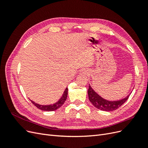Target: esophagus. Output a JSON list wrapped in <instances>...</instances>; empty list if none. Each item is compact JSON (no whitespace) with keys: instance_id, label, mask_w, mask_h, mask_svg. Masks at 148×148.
Listing matches in <instances>:
<instances>
[{"instance_id":"obj_1","label":"esophagus","mask_w":148,"mask_h":148,"mask_svg":"<svg viewBox=\"0 0 148 148\" xmlns=\"http://www.w3.org/2000/svg\"><path fill=\"white\" fill-rule=\"evenodd\" d=\"M83 71H84V72H85V70H83Z\"/></svg>"}]
</instances>
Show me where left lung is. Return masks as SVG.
Wrapping results in <instances>:
<instances>
[{
	"instance_id": "8db88e82",
	"label": "left lung",
	"mask_w": 148,
	"mask_h": 148,
	"mask_svg": "<svg viewBox=\"0 0 148 148\" xmlns=\"http://www.w3.org/2000/svg\"><path fill=\"white\" fill-rule=\"evenodd\" d=\"M89 99L92 103V105L96 107L97 109L105 111H113L122 106L127 101L130 95L117 101H109L103 99L100 96L93 90L92 88L89 85V89L88 91Z\"/></svg>"
}]
</instances>
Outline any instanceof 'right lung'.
Masks as SVG:
<instances>
[{
  "mask_svg": "<svg viewBox=\"0 0 148 148\" xmlns=\"http://www.w3.org/2000/svg\"><path fill=\"white\" fill-rule=\"evenodd\" d=\"M67 95H68V88H66L65 89V91L64 92L63 95L60 98V99L54 103L53 104H51V105H47V106H44V105H39L38 104H36L33 101L31 100V102H32V104H34L36 107L38 108L40 110H44V111H53L57 109L60 108V107L64 104L65 101L67 97Z\"/></svg>",
  "mask_w": 148,
  "mask_h": 148,
  "instance_id": "add662e5",
  "label": "right lung"
}]
</instances>
